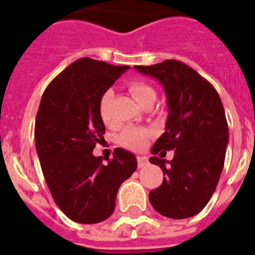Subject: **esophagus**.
I'll use <instances>...</instances> for the list:
<instances>
[{"mask_svg":"<svg viewBox=\"0 0 255 255\" xmlns=\"http://www.w3.org/2000/svg\"><path fill=\"white\" fill-rule=\"evenodd\" d=\"M148 165V158L145 156H137V166L142 167Z\"/></svg>","mask_w":255,"mask_h":255,"instance_id":"1","label":"esophagus"}]
</instances>
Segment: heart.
Segmentation results:
<instances>
[{
	"mask_svg": "<svg viewBox=\"0 0 255 255\" xmlns=\"http://www.w3.org/2000/svg\"><path fill=\"white\" fill-rule=\"evenodd\" d=\"M129 92L133 95V98L141 105L144 101L148 98H156V92L152 86H149L145 82H140V81H133L129 85ZM113 99V90H107L101 98L99 102V114L102 118L103 123L111 127L114 124L111 115H110V103ZM152 132L146 129V128L140 127H128L124 129L123 133L121 134L119 141L123 146L129 149H141L145 146L150 137Z\"/></svg>",
	"mask_w": 255,
	"mask_h": 255,
	"instance_id": "heart-1",
	"label": "heart"
}]
</instances>
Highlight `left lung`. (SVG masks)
I'll return each mask as SVG.
<instances>
[{
	"instance_id": "1",
	"label": "left lung",
	"mask_w": 255,
	"mask_h": 255,
	"mask_svg": "<svg viewBox=\"0 0 255 255\" xmlns=\"http://www.w3.org/2000/svg\"><path fill=\"white\" fill-rule=\"evenodd\" d=\"M134 69L160 81L169 110L166 129L152 148L160 157L149 158L161 167L163 181L149 192V202L162 216L187 219L210 202L224 167L229 140L224 107L214 86L182 61ZM166 150H175L171 161L162 158Z\"/></svg>"
}]
</instances>
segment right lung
Here are the masks:
<instances>
[{
	"instance_id": "obj_1",
	"label": "right lung",
	"mask_w": 255,
	"mask_h": 255,
	"mask_svg": "<svg viewBox=\"0 0 255 255\" xmlns=\"http://www.w3.org/2000/svg\"><path fill=\"white\" fill-rule=\"evenodd\" d=\"M128 68L78 59L51 81L39 105L35 145L41 171L57 207L80 224L109 219L118 190L137 167L124 149H115L107 163L93 154L106 132L101 98Z\"/></svg>"
}]
</instances>
